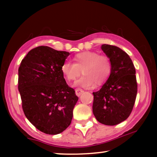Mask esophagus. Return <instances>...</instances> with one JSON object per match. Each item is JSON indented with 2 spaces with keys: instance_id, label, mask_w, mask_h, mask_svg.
I'll return each instance as SVG.
<instances>
[{
  "instance_id": "1",
  "label": "esophagus",
  "mask_w": 157,
  "mask_h": 157,
  "mask_svg": "<svg viewBox=\"0 0 157 157\" xmlns=\"http://www.w3.org/2000/svg\"><path fill=\"white\" fill-rule=\"evenodd\" d=\"M84 93V91L82 89H75V94H76V95L77 96H80V95L83 94Z\"/></svg>"
}]
</instances>
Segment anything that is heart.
<instances>
[{
    "label": "heart",
    "mask_w": 157,
    "mask_h": 157,
    "mask_svg": "<svg viewBox=\"0 0 157 157\" xmlns=\"http://www.w3.org/2000/svg\"><path fill=\"white\" fill-rule=\"evenodd\" d=\"M75 63L66 62L61 67L63 75L68 81H75L83 73L84 75L75 82V86L91 88L95 82L100 84L109 78L111 63L108 57L94 51H84L73 58Z\"/></svg>",
    "instance_id": "1"
}]
</instances>
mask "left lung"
Segmentation results:
<instances>
[{"instance_id": "1", "label": "left lung", "mask_w": 157, "mask_h": 157, "mask_svg": "<svg viewBox=\"0 0 157 157\" xmlns=\"http://www.w3.org/2000/svg\"><path fill=\"white\" fill-rule=\"evenodd\" d=\"M101 49L110 60L111 72L99 91L93 93V113L100 123L116 125L125 121L134 107L136 70L131 58L120 48L103 44Z\"/></svg>"}]
</instances>
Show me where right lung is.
<instances>
[{"label":"right lung","mask_w":157,"mask_h":157,"mask_svg":"<svg viewBox=\"0 0 157 157\" xmlns=\"http://www.w3.org/2000/svg\"><path fill=\"white\" fill-rule=\"evenodd\" d=\"M70 53L48 46L31 50L18 68V91L23 112L39 131L62 133L70 125L78 100L66 84L61 67Z\"/></svg>","instance_id":"right-lung-1"}]
</instances>
